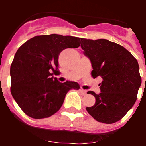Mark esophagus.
Listing matches in <instances>:
<instances>
[{
  "mask_svg": "<svg viewBox=\"0 0 146 146\" xmlns=\"http://www.w3.org/2000/svg\"><path fill=\"white\" fill-rule=\"evenodd\" d=\"M80 92L81 94H82V95H83V96L86 94V90H84V89H82V88L80 89Z\"/></svg>",
  "mask_w": 146,
  "mask_h": 146,
  "instance_id": "34e87169",
  "label": "esophagus"
}]
</instances>
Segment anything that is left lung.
Instances as JSON below:
<instances>
[{"instance_id": "left-lung-1", "label": "left lung", "mask_w": 146, "mask_h": 146, "mask_svg": "<svg viewBox=\"0 0 146 146\" xmlns=\"http://www.w3.org/2000/svg\"><path fill=\"white\" fill-rule=\"evenodd\" d=\"M81 47L91 62L94 78L101 77V93L88 91L96 99L88 113L99 122L115 123L137 100L141 77L137 60L123 46L107 39L81 38Z\"/></svg>"}]
</instances>
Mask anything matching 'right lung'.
<instances>
[{"instance_id": "add662e5", "label": "right lung", "mask_w": 146, "mask_h": 146, "mask_svg": "<svg viewBox=\"0 0 146 146\" xmlns=\"http://www.w3.org/2000/svg\"><path fill=\"white\" fill-rule=\"evenodd\" d=\"M80 38L50 34L37 36L18 49L10 68L11 93L27 115L48 118L61 108L67 92L80 88L76 82H60L58 56L67 48H77Z\"/></svg>"}]
</instances>
